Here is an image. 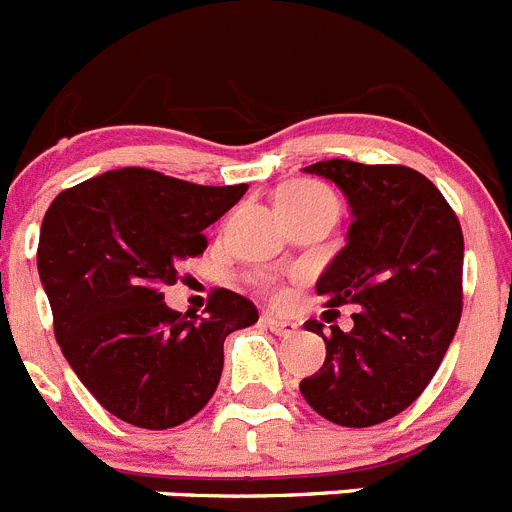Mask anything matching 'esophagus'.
Listing matches in <instances>:
<instances>
[{
    "label": "esophagus",
    "mask_w": 512,
    "mask_h": 512,
    "mask_svg": "<svg viewBox=\"0 0 512 512\" xmlns=\"http://www.w3.org/2000/svg\"><path fill=\"white\" fill-rule=\"evenodd\" d=\"M261 323H264V328H269L271 333H277V336H282V338H289L297 333V323L277 318V315H264V318H261Z\"/></svg>",
    "instance_id": "esophagus-1"
}]
</instances>
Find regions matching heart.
<instances>
[{"mask_svg":"<svg viewBox=\"0 0 512 512\" xmlns=\"http://www.w3.org/2000/svg\"><path fill=\"white\" fill-rule=\"evenodd\" d=\"M279 200H289V202H318V200H333V194L328 192L325 187L320 184H312V182H300V184H292L282 192Z\"/></svg>","mask_w":512,"mask_h":512,"instance_id":"obj_1","label":"heart"}]
</instances>
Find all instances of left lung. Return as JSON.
I'll return each mask as SVG.
<instances>
[{
  "label": "left lung",
  "instance_id": "1",
  "mask_svg": "<svg viewBox=\"0 0 512 512\" xmlns=\"http://www.w3.org/2000/svg\"><path fill=\"white\" fill-rule=\"evenodd\" d=\"M346 194V246L320 274L328 307L359 305L351 330L307 320L325 361L300 392L312 410L346 428L395 418L428 387L461 318L464 235L436 184L408 166L330 158L305 166Z\"/></svg>",
  "mask_w": 512,
  "mask_h": 512
}]
</instances>
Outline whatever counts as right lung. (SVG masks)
Segmentation results:
<instances>
[{
  "label": "right lung",
  "mask_w": 512,
  "mask_h": 512,
  "mask_svg": "<svg viewBox=\"0 0 512 512\" xmlns=\"http://www.w3.org/2000/svg\"><path fill=\"white\" fill-rule=\"evenodd\" d=\"M246 189L128 166L66 189L45 212L38 274L56 341L115 418L148 431L194 418L217 390L225 338L259 320L230 289L212 292L205 318L171 310L161 292Z\"/></svg>",
  "instance_id": "obj_1"
}]
</instances>
